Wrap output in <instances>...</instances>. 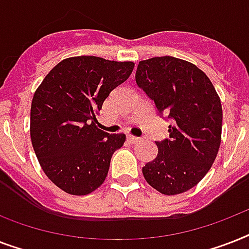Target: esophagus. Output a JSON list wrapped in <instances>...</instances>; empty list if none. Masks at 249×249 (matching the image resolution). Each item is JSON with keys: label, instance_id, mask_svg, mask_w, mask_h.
Returning <instances> with one entry per match:
<instances>
[{"label": "esophagus", "instance_id": "1", "mask_svg": "<svg viewBox=\"0 0 249 249\" xmlns=\"http://www.w3.org/2000/svg\"><path fill=\"white\" fill-rule=\"evenodd\" d=\"M126 140H128L129 143H137L138 141H141V138H138V137H134V136H130V134H129V136L126 137Z\"/></svg>", "mask_w": 249, "mask_h": 249}]
</instances>
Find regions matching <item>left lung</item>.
I'll list each match as a JSON object with an SVG mask.
<instances>
[{
	"label": "left lung",
	"mask_w": 249,
	"mask_h": 249,
	"mask_svg": "<svg viewBox=\"0 0 249 249\" xmlns=\"http://www.w3.org/2000/svg\"><path fill=\"white\" fill-rule=\"evenodd\" d=\"M136 83L168 115L169 138L155 142L158 156L142 168L144 179L164 195H177L203 179L221 144L222 106L208 76L174 56L141 60Z\"/></svg>",
	"instance_id": "obj_1"
}]
</instances>
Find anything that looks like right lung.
Here are the masks:
<instances>
[{
    "instance_id": "add662e5",
    "label": "right lung",
    "mask_w": 249,
    "mask_h": 249,
    "mask_svg": "<svg viewBox=\"0 0 249 249\" xmlns=\"http://www.w3.org/2000/svg\"><path fill=\"white\" fill-rule=\"evenodd\" d=\"M133 68V62L72 56L56 64L37 88L31 106L33 150L49 179L67 194L88 195L105 182L125 134L98 129L95 115Z\"/></svg>"
}]
</instances>
